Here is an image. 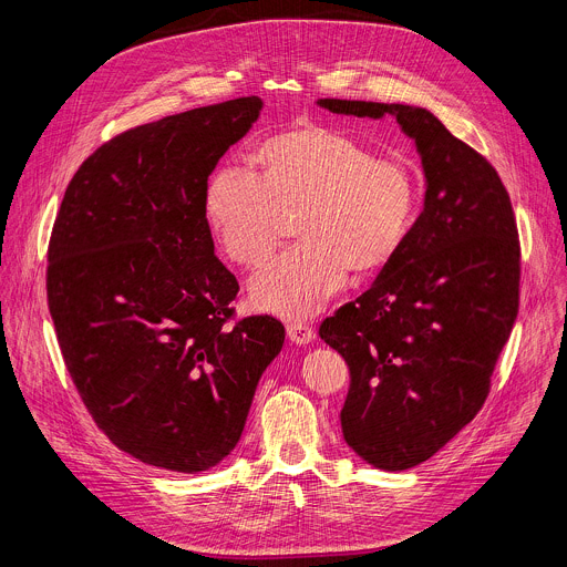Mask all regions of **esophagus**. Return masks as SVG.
I'll return each mask as SVG.
<instances>
[{
    "label": "esophagus",
    "mask_w": 567,
    "mask_h": 567,
    "mask_svg": "<svg viewBox=\"0 0 567 567\" xmlns=\"http://www.w3.org/2000/svg\"><path fill=\"white\" fill-rule=\"evenodd\" d=\"M287 337L296 346H307V343H311L316 339V332H313L311 326H307V322L293 320V322H289V326H287Z\"/></svg>",
    "instance_id": "1"
}]
</instances>
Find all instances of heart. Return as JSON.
<instances>
[{
	"mask_svg": "<svg viewBox=\"0 0 567 567\" xmlns=\"http://www.w3.org/2000/svg\"><path fill=\"white\" fill-rule=\"evenodd\" d=\"M254 164L260 182L237 168L213 173L204 217L221 254L258 267L296 217L300 245L271 260L249 282L256 309L305 318L326 307L350 280L388 269L401 254L420 210L413 168L348 132L302 125L265 138Z\"/></svg>",
	"mask_w": 567,
	"mask_h": 567,
	"instance_id": "1",
	"label": "heart"
}]
</instances>
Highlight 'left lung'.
<instances>
[{
  "instance_id": "1",
  "label": "left lung",
  "mask_w": 567,
  "mask_h": 567,
  "mask_svg": "<svg viewBox=\"0 0 567 567\" xmlns=\"http://www.w3.org/2000/svg\"><path fill=\"white\" fill-rule=\"evenodd\" d=\"M343 116H394L420 158L424 210L394 262L320 339L350 368L341 411L348 446L406 471L446 446L482 409L518 313L520 247L509 195L487 158L429 110L316 101Z\"/></svg>"
}]
</instances>
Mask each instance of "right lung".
Listing matches in <instances>:
<instances>
[{
	"mask_svg": "<svg viewBox=\"0 0 567 567\" xmlns=\"http://www.w3.org/2000/svg\"><path fill=\"white\" fill-rule=\"evenodd\" d=\"M262 105L235 99L118 134L78 168L53 224L47 296L66 370L99 429L158 468L219 464L285 343L271 316L226 326L239 285L204 217L210 173Z\"/></svg>",
	"mask_w": 567,
	"mask_h": 567,
	"instance_id": "obj_1",
	"label": "right lung"
}]
</instances>
